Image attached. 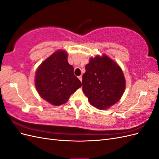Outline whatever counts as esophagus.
<instances>
[{
    "label": "esophagus",
    "mask_w": 159,
    "mask_h": 159,
    "mask_svg": "<svg viewBox=\"0 0 159 159\" xmlns=\"http://www.w3.org/2000/svg\"><path fill=\"white\" fill-rule=\"evenodd\" d=\"M78 78H79V80H80L81 81H82V76H81V75L78 76Z\"/></svg>",
    "instance_id": "1"
}]
</instances>
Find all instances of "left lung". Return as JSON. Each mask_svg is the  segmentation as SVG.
<instances>
[{"instance_id": "8db88e82", "label": "left lung", "mask_w": 159, "mask_h": 159, "mask_svg": "<svg viewBox=\"0 0 159 159\" xmlns=\"http://www.w3.org/2000/svg\"><path fill=\"white\" fill-rule=\"evenodd\" d=\"M82 76L83 91L89 102L100 110L117 103L125 89L122 69L105 54L91 57Z\"/></svg>"}]
</instances>
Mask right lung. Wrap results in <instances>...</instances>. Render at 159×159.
<instances>
[{"label": "right lung", "instance_id": "right-lung-1", "mask_svg": "<svg viewBox=\"0 0 159 159\" xmlns=\"http://www.w3.org/2000/svg\"><path fill=\"white\" fill-rule=\"evenodd\" d=\"M68 53L58 50L43 61L35 74V87L40 97L49 103L60 105L81 86L68 61Z\"/></svg>", "mask_w": 159, "mask_h": 159}]
</instances>
